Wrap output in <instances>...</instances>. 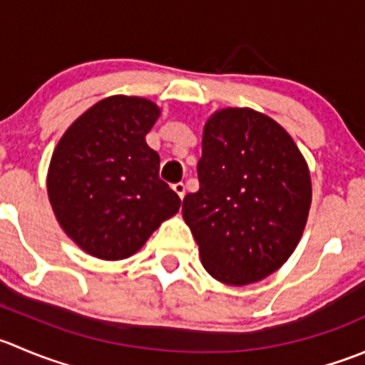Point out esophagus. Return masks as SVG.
Listing matches in <instances>:
<instances>
[{
  "mask_svg": "<svg viewBox=\"0 0 365 365\" xmlns=\"http://www.w3.org/2000/svg\"><path fill=\"white\" fill-rule=\"evenodd\" d=\"M173 190H175V192L178 194L180 200H183V196H185V185H183L182 182L175 183V185H173Z\"/></svg>",
  "mask_w": 365,
  "mask_h": 365,
  "instance_id": "34e87169",
  "label": "esophagus"
}]
</instances>
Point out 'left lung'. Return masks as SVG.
Instances as JSON below:
<instances>
[{
	"label": "left lung",
	"mask_w": 365,
	"mask_h": 365,
	"mask_svg": "<svg viewBox=\"0 0 365 365\" xmlns=\"http://www.w3.org/2000/svg\"><path fill=\"white\" fill-rule=\"evenodd\" d=\"M197 178L182 214L208 274L240 287L280 269L312 203L309 165L284 126L253 108L215 110L205 123Z\"/></svg>",
	"instance_id": "1"
}]
</instances>
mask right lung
Here are the masks:
<instances>
[{"label":"right lung","mask_w":365,"mask_h":365,"mask_svg":"<svg viewBox=\"0 0 365 365\" xmlns=\"http://www.w3.org/2000/svg\"><path fill=\"white\" fill-rule=\"evenodd\" d=\"M158 118L160 107L146 98H105L53 151L49 203L66 235L91 257H132L180 210V197L158 178L160 157L146 144Z\"/></svg>","instance_id":"1"}]
</instances>
